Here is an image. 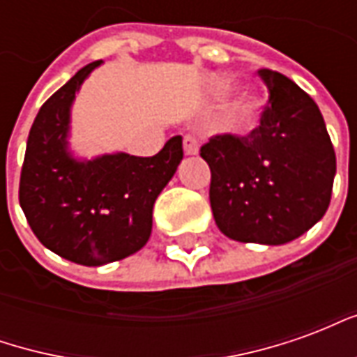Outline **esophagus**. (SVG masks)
I'll return each mask as SVG.
<instances>
[{
    "mask_svg": "<svg viewBox=\"0 0 357 357\" xmlns=\"http://www.w3.org/2000/svg\"><path fill=\"white\" fill-rule=\"evenodd\" d=\"M183 151H185V155H197L199 141L195 135H183Z\"/></svg>",
    "mask_w": 357,
    "mask_h": 357,
    "instance_id": "34e87169",
    "label": "esophagus"
}]
</instances>
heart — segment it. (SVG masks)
<instances>
[{"label": "heart", "instance_id": "1", "mask_svg": "<svg viewBox=\"0 0 357 357\" xmlns=\"http://www.w3.org/2000/svg\"><path fill=\"white\" fill-rule=\"evenodd\" d=\"M225 88H227L225 82L218 84V91H225ZM258 107H260V102L252 95H237L233 101L227 102V107L222 112L220 126L224 128L225 132H245L255 122L256 114H258Z\"/></svg>", "mask_w": 357, "mask_h": 357}]
</instances>
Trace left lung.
<instances>
[{
  "label": "left lung",
  "instance_id": "left-lung-1",
  "mask_svg": "<svg viewBox=\"0 0 357 357\" xmlns=\"http://www.w3.org/2000/svg\"><path fill=\"white\" fill-rule=\"evenodd\" d=\"M268 102L247 135L218 133L201 147L220 231L241 243L284 245L327 212L337 156L321 110L283 74L260 68Z\"/></svg>",
  "mask_w": 357,
  "mask_h": 357
}]
</instances>
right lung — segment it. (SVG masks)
Returning a JSON list of instances; mask_svg holds the SVG:
<instances>
[{
  "instance_id": "right-lung-1",
  "label": "right lung",
  "mask_w": 357,
  "mask_h": 357,
  "mask_svg": "<svg viewBox=\"0 0 357 357\" xmlns=\"http://www.w3.org/2000/svg\"><path fill=\"white\" fill-rule=\"evenodd\" d=\"M89 63L57 89L30 128L19 202L43 247L82 266H102L137 252L151 235L153 204L183 158L181 135L155 156L126 153L78 162L66 151L70 105Z\"/></svg>"
}]
</instances>
